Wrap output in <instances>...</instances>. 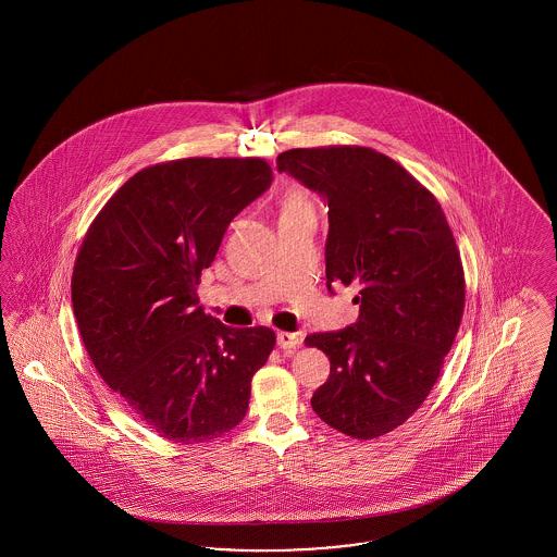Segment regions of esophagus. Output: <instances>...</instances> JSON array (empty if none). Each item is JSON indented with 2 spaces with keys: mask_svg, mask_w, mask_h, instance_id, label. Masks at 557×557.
<instances>
[{
  "mask_svg": "<svg viewBox=\"0 0 557 557\" xmlns=\"http://www.w3.org/2000/svg\"><path fill=\"white\" fill-rule=\"evenodd\" d=\"M302 343V334H292V332H280L277 334V345L284 350H292Z\"/></svg>",
  "mask_w": 557,
  "mask_h": 557,
  "instance_id": "34e87169",
  "label": "esophagus"
}]
</instances>
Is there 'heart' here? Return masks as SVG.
Segmentation results:
<instances>
[{
    "label": "heart",
    "mask_w": 557,
    "mask_h": 557,
    "mask_svg": "<svg viewBox=\"0 0 557 557\" xmlns=\"http://www.w3.org/2000/svg\"><path fill=\"white\" fill-rule=\"evenodd\" d=\"M290 202H298V200H290ZM290 202H288V205H290Z\"/></svg>",
    "instance_id": "1"
}]
</instances>
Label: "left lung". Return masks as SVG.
<instances>
[{"label": "left lung", "mask_w": 557, "mask_h": 557, "mask_svg": "<svg viewBox=\"0 0 557 557\" xmlns=\"http://www.w3.org/2000/svg\"><path fill=\"white\" fill-rule=\"evenodd\" d=\"M277 171L327 202V290L359 288L357 323L305 338L330 357L311 407L346 436H382L424 403L459 330L466 280L449 223L413 175L371 148H294Z\"/></svg>", "instance_id": "obj_1"}]
</instances>
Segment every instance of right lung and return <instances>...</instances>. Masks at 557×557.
Wrapping results in <instances>:
<instances>
[{"mask_svg": "<svg viewBox=\"0 0 557 557\" xmlns=\"http://www.w3.org/2000/svg\"><path fill=\"white\" fill-rule=\"evenodd\" d=\"M273 182L263 159H184L141 169L81 244L73 311L108 386L160 436L194 445L244 420L273 330L227 327L196 286L227 225Z\"/></svg>", "mask_w": 557, "mask_h": 557, "instance_id": "add662e5", "label": "right lung"}]
</instances>
